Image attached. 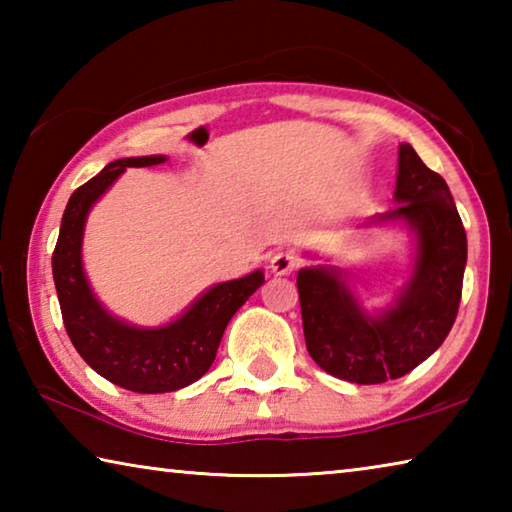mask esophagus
Listing matches in <instances>:
<instances>
[{
	"label": "esophagus",
	"mask_w": 512,
	"mask_h": 512,
	"mask_svg": "<svg viewBox=\"0 0 512 512\" xmlns=\"http://www.w3.org/2000/svg\"><path fill=\"white\" fill-rule=\"evenodd\" d=\"M300 264L302 259L298 253H293V250H280V253H275L271 257V271L275 275H289L296 271Z\"/></svg>",
	"instance_id": "esophagus-1"
}]
</instances>
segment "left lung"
I'll return each instance as SVG.
<instances>
[{"label":"left lung","mask_w":512,"mask_h":512,"mask_svg":"<svg viewBox=\"0 0 512 512\" xmlns=\"http://www.w3.org/2000/svg\"><path fill=\"white\" fill-rule=\"evenodd\" d=\"M397 205L375 223L404 221L418 239L415 268L391 309L366 314L334 268L298 273L307 350L329 375L354 384L400 379L429 359L452 329L461 305L467 237L443 176L400 146Z\"/></svg>","instance_id":"obj_1"}]
</instances>
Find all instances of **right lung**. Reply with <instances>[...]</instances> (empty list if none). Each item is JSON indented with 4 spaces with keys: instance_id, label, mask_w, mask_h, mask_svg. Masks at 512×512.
I'll use <instances>...</instances> for the list:
<instances>
[{
    "instance_id": "obj_1",
    "label": "right lung",
    "mask_w": 512,
    "mask_h": 512,
    "mask_svg": "<svg viewBox=\"0 0 512 512\" xmlns=\"http://www.w3.org/2000/svg\"><path fill=\"white\" fill-rule=\"evenodd\" d=\"M164 160V155L115 160L76 189L69 196L51 257L60 314L74 348L94 372L133 393H171L201 379L212 366L230 318L264 282V273L255 271L216 284L183 316L155 329L126 325L99 305L81 262L90 207L126 167H153Z\"/></svg>"
}]
</instances>
